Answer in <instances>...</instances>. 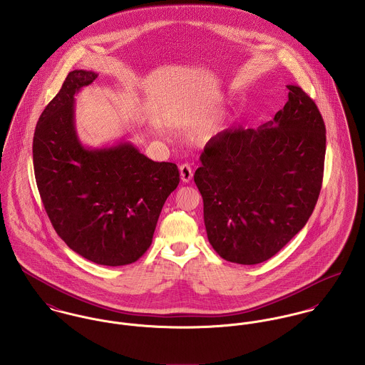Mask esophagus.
<instances>
[{"instance_id":"obj_1","label":"esophagus","mask_w":365,"mask_h":365,"mask_svg":"<svg viewBox=\"0 0 365 365\" xmlns=\"http://www.w3.org/2000/svg\"><path fill=\"white\" fill-rule=\"evenodd\" d=\"M180 174H181L182 182H190L192 180V175H194L192 168H191V165L188 163H184V164L180 165Z\"/></svg>"}]
</instances>
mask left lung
Wrapping results in <instances>:
<instances>
[{"label":"left lung","mask_w":365,"mask_h":365,"mask_svg":"<svg viewBox=\"0 0 365 365\" xmlns=\"http://www.w3.org/2000/svg\"><path fill=\"white\" fill-rule=\"evenodd\" d=\"M288 101L257 129H226L200 157L194 181L209 243L226 261L275 256L308 222L324 167L326 128L312 98L287 86Z\"/></svg>","instance_id":"8db88e82"}]
</instances>
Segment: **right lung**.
Masks as SVG:
<instances>
[{"label": "right lung", "mask_w": 365, "mask_h": 365, "mask_svg": "<svg viewBox=\"0 0 365 365\" xmlns=\"http://www.w3.org/2000/svg\"><path fill=\"white\" fill-rule=\"evenodd\" d=\"M98 74L70 71L34 135L36 185L56 233L77 255L118 267L150 247L167 197L180 184L174 163H157L130 143L86 149L74 128V94Z\"/></svg>", "instance_id": "obj_1"}]
</instances>
